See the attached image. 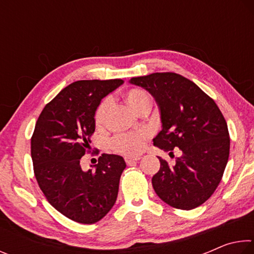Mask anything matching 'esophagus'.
<instances>
[{
  "instance_id": "34e87169",
  "label": "esophagus",
  "mask_w": 254,
  "mask_h": 254,
  "mask_svg": "<svg viewBox=\"0 0 254 254\" xmlns=\"http://www.w3.org/2000/svg\"><path fill=\"white\" fill-rule=\"evenodd\" d=\"M140 159H141L140 157H126V162L127 165H131V163L140 160Z\"/></svg>"
}]
</instances>
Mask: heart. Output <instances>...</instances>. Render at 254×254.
Returning <instances> with one entry per match:
<instances>
[{"instance_id":"b5f03b06","label":"heart","mask_w":254,"mask_h":254,"mask_svg":"<svg viewBox=\"0 0 254 254\" xmlns=\"http://www.w3.org/2000/svg\"><path fill=\"white\" fill-rule=\"evenodd\" d=\"M124 100L135 113L139 114L145 110H149L150 104H151V97L149 93L140 87L128 88L124 93ZM110 105V98H104L97 105L95 112H94V123L97 127H102L105 124ZM147 137L148 133L145 131L120 133L112 137L110 145L115 152L126 154V156H133V154H137L142 151Z\"/></svg>"}]
</instances>
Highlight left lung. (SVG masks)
<instances>
[{"instance_id":"left-lung-1","label":"left lung","mask_w":254,"mask_h":254,"mask_svg":"<svg viewBox=\"0 0 254 254\" xmlns=\"http://www.w3.org/2000/svg\"><path fill=\"white\" fill-rule=\"evenodd\" d=\"M130 83L147 89L160 107L162 130L153 144L170 156L174 149L182 151L174 166L159 157L154 191L171 207H198L216 190L229 160L230 134L221 110L195 83L176 72L133 77Z\"/></svg>"}]
</instances>
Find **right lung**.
<instances>
[{
  "instance_id": "add662e5",
  "label": "right lung",
  "mask_w": 254,
  "mask_h": 254,
  "mask_svg": "<svg viewBox=\"0 0 254 254\" xmlns=\"http://www.w3.org/2000/svg\"><path fill=\"white\" fill-rule=\"evenodd\" d=\"M122 79L77 80L47 104L31 136L33 171L47 200L71 221L94 224L117 200L126 168L121 156L103 153L96 169H81L95 131L94 112Z\"/></svg>"
}]
</instances>
